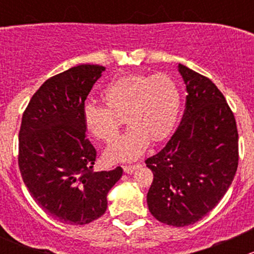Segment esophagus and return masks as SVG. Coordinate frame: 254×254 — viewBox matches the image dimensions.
Instances as JSON below:
<instances>
[{
    "instance_id": "1",
    "label": "esophagus",
    "mask_w": 254,
    "mask_h": 254,
    "mask_svg": "<svg viewBox=\"0 0 254 254\" xmlns=\"http://www.w3.org/2000/svg\"><path fill=\"white\" fill-rule=\"evenodd\" d=\"M140 166H141L140 163H136V165H125L123 168H124L125 173H132L135 170H137Z\"/></svg>"
}]
</instances>
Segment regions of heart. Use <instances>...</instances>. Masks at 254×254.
<instances>
[{"instance_id": "b5f03b06", "label": "heart", "mask_w": 254, "mask_h": 254, "mask_svg": "<svg viewBox=\"0 0 254 254\" xmlns=\"http://www.w3.org/2000/svg\"><path fill=\"white\" fill-rule=\"evenodd\" d=\"M104 107L86 104L83 125L93 139L112 142L118 136L123 118L130 125L124 136L112 143L106 158L112 162L135 160L151 140L170 136L181 112V89L167 73H129L112 79L103 88Z\"/></svg>"}]
</instances>
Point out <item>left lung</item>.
Masks as SVG:
<instances>
[{"mask_svg": "<svg viewBox=\"0 0 254 254\" xmlns=\"http://www.w3.org/2000/svg\"><path fill=\"white\" fill-rule=\"evenodd\" d=\"M187 87L178 129L145 161L153 181L147 193L151 214L163 224L188 226L217 205L236 175L238 132L224 94L205 76L178 65Z\"/></svg>", "mask_w": 254, "mask_h": 254, "instance_id": "left-lung-1", "label": "left lung"}]
</instances>
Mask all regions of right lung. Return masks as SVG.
<instances>
[{
  "label": "right lung",
  "instance_id": "add662e5",
  "mask_svg": "<svg viewBox=\"0 0 254 254\" xmlns=\"http://www.w3.org/2000/svg\"><path fill=\"white\" fill-rule=\"evenodd\" d=\"M106 70L78 65L53 76L22 117L18 165L38 205L64 224L84 225L107 210V194L123 168L93 172L96 148L86 137L84 101Z\"/></svg>",
  "mask_w": 254,
  "mask_h": 254
}]
</instances>
